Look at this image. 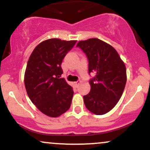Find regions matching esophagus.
I'll return each instance as SVG.
<instances>
[{"label": "esophagus", "mask_w": 150, "mask_h": 150, "mask_svg": "<svg viewBox=\"0 0 150 150\" xmlns=\"http://www.w3.org/2000/svg\"><path fill=\"white\" fill-rule=\"evenodd\" d=\"M80 82H81V81L79 80V81H77V82H75L74 83H75V86H76V87H78V85H80Z\"/></svg>", "instance_id": "esophagus-1"}]
</instances>
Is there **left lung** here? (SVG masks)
I'll return each mask as SVG.
<instances>
[{
  "label": "left lung",
  "instance_id": "obj_1",
  "mask_svg": "<svg viewBox=\"0 0 150 150\" xmlns=\"http://www.w3.org/2000/svg\"><path fill=\"white\" fill-rule=\"evenodd\" d=\"M77 47L88 58L91 90L84 96L85 106L96 115L108 113L121 97L126 84V68L114 48L97 38L80 41Z\"/></svg>",
  "mask_w": 150,
  "mask_h": 150
}]
</instances>
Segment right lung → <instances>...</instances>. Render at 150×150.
Masks as SVG:
<instances>
[{
  "instance_id": "obj_1",
  "label": "right lung",
  "mask_w": 150,
  "mask_h": 150,
  "mask_svg": "<svg viewBox=\"0 0 150 150\" xmlns=\"http://www.w3.org/2000/svg\"><path fill=\"white\" fill-rule=\"evenodd\" d=\"M77 41L50 39L41 42L32 51L25 73L26 91L41 112L58 117L69 109L73 90L64 78L61 63Z\"/></svg>"
}]
</instances>
